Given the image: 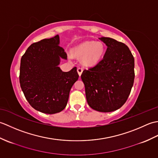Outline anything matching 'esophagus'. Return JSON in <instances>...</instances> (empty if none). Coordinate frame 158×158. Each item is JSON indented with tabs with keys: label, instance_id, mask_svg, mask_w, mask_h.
<instances>
[{
	"label": "esophagus",
	"instance_id": "1",
	"mask_svg": "<svg viewBox=\"0 0 158 158\" xmlns=\"http://www.w3.org/2000/svg\"><path fill=\"white\" fill-rule=\"evenodd\" d=\"M83 70V69H82V68H81V67H79V68L77 69V73H78V74H79V76H81V75Z\"/></svg>",
	"mask_w": 158,
	"mask_h": 158
}]
</instances>
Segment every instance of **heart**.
<instances>
[{"mask_svg":"<svg viewBox=\"0 0 158 158\" xmlns=\"http://www.w3.org/2000/svg\"><path fill=\"white\" fill-rule=\"evenodd\" d=\"M105 53V47L102 42L87 41L77 46L74 53L78 57H83L82 62L86 66H94L101 60ZM72 57V55H70Z\"/></svg>","mask_w":158,"mask_h":158,"instance_id":"1","label":"heart"}]
</instances>
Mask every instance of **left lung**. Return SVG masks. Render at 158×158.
Segmentation results:
<instances>
[{"label": "left lung", "mask_w": 158, "mask_h": 158, "mask_svg": "<svg viewBox=\"0 0 158 158\" xmlns=\"http://www.w3.org/2000/svg\"><path fill=\"white\" fill-rule=\"evenodd\" d=\"M99 39L107 46L103 59L83 70L81 77L89 106L107 113L121 108L128 98L135 80V58L124 43L109 37Z\"/></svg>", "instance_id": "obj_1"}]
</instances>
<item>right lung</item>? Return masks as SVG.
<instances>
[{
  "mask_svg": "<svg viewBox=\"0 0 158 158\" xmlns=\"http://www.w3.org/2000/svg\"><path fill=\"white\" fill-rule=\"evenodd\" d=\"M59 44L58 35L32 43L20 63L19 83L23 94L32 107L46 114L65 108L70 90L79 78L76 67L63 72L58 66L60 58L67 59Z\"/></svg>",
  "mask_w": 158,
  "mask_h": 158,
  "instance_id": "1",
  "label": "right lung"
}]
</instances>
